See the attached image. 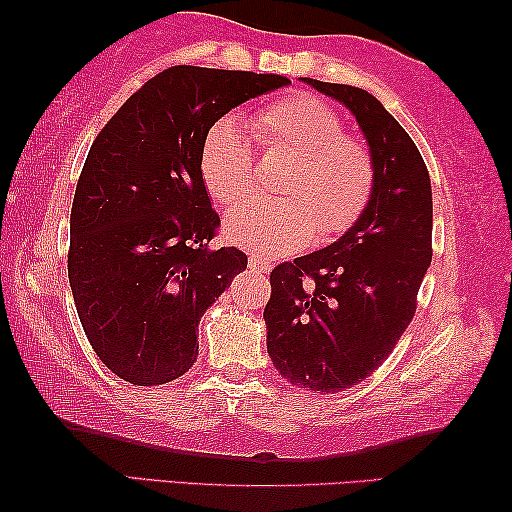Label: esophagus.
Instances as JSON below:
<instances>
[{
	"mask_svg": "<svg viewBox=\"0 0 512 512\" xmlns=\"http://www.w3.org/2000/svg\"><path fill=\"white\" fill-rule=\"evenodd\" d=\"M249 267L254 272H270L272 270V261H267V258H263V256L249 254Z\"/></svg>",
	"mask_w": 512,
	"mask_h": 512,
	"instance_id": "34e87169",
	"label": "esophagus"
}]
</instances>
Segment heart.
<instances>
[{"instance_id":"b5f03b06","label":"heart","mask_w":512,"mask_h":512,"mask_svg":"<svg viewBox=\"0 0 512 512\" xmlns=\"http://www.w3.org/2000/svg\"><path fill=\"white\" fill-rule=\"evenodd\" d=\"M263 152L292 158L281 201L251 204L226 220V238L256 256H283L317 233L333 240L347 233L370 204L376 165L372 149L345 133L340 113L322 99L295 92L254 115ZM204 186L217 204L236 208L254 188V156L233 120L215 122L199 154Z\"/></svg>"}]
</instances>
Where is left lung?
<instances>
[{"label": "left lung", "instance_id": "obj_1", "mask_svg": "<svg viewBox=\"0 0 512 512\" xmlns=\"http://www.w3.org/2000/svg\"><path fill=\"white\" fill-rule=\"evenodd\" d=\"M304 81L356 115L376 165L370 204L345 236L270 274L267 354L283 379L333 395L367 379L413 320L433 256V199L420 149L379 99Z\"/></svg>", "mask_w": 512, "mask_h": 512}]
</instances>
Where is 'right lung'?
Returning a JSON list of instances; mask_svg holds the SVG:
<instances>
[{"mask_svg":"<svg viewBox=\"0 0 512 512\" xmlns=\"http://www.w3.org/2000/svg\"><path fill=\"white\" fill-rule=\"evenodd\" d=\"M288 83L174 65L97 133L72 201L67 276L88 342L120 379L161 385L195 365L201 315L247 267L245 251L211 245L220 215L201 145L231 108Z\"/></svg>","mask_w":512,"mask_h":512,"instance_id":"1","label":"right lung"}]
</instances>
